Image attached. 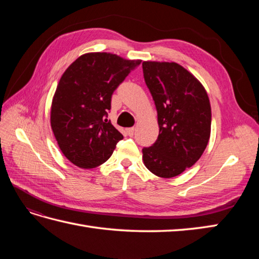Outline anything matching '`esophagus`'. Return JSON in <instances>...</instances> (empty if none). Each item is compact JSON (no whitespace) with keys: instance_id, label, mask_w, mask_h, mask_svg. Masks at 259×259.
Segmentation results:
<instances>
[{"instance_id":"1","label":"esophagus","mask_w":259,"mask_h":259,"mask_svg":"<svg viewBox=\"0 0 259 259\" xmlns=\"http://www.w3.org/2000/svg\"><path fill=\"white\" fill-rule=\"evenodd\" d=\"M135 130H136V128H134V126H131V128H128V129H126V133H128V135H129V136H134V134H135Z\"/></svg>"}]
</instances>
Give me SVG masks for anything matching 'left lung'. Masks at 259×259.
<instances>
[{
    "mask_svg": "<svg viewBox=\"0 0 259 259\" xmlns=\"http://www.w3.org/2000/svg\"><path fill=\"white\" fill-rule=\"evenodd\" d=\"M145 82L158 113L159 136L144 147L145 166L161 178H172L198 161L211 125L210 102L194 75L175 62H144Z\"/></svg>",
    "mask_w": 259,
    "mask_h": 259,
    "instance_id": "1",
    "label": "left lung"
}]
</instances>
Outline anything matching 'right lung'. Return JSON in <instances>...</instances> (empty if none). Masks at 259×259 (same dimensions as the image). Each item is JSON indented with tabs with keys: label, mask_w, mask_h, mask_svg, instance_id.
I'll use <instances>...</instances> for the list:
<instances>
[{
	"label": "right lung",
	"mask_w": 259,
	"mask_h": 259,
	"mask_svg": "<svg viewBox=\"0 0 259 259\" xmlns=\"http://www.w3.org/2000/svg\"><path fill=\"white\" fill-rule=\"evenodd\" d=\"M140 60L111 53H88L65 70L51 108V126L63 155L90 169L111 157L123 136L108 120L111 98Z\"/></svg>",
	"instance_id": "obj_1"
}]
</instances>
